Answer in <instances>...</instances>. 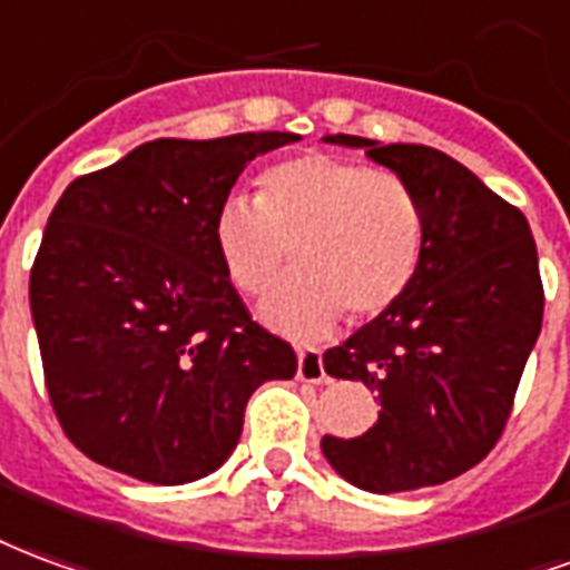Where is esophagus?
Listing matches in <instances>:
<instances>
[{
  "mask_svg": "<svg viewBox=\"0 0 570 570\" xmlns=\"http://www.w3.org/2000/svg\"><path fill=\"white\" fill-rule=\"evenodd\" d=\"M325 361L318 348H301L297 352V380L303 382H325Z\"/></svg>",
  "mask_w": 570,
  "mask_h": 570,
  "instance_id": "esophagus-1",
  "label": "esophagus"
}]
</instances>
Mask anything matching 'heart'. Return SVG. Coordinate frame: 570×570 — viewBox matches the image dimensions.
I'll list each match as a JSON object with an SVG mask.
<instances>
[{"mask_svg":"<svg viewBox=\"0 0 570 570\" xmlns=\"http://www.w3.org/2000/svg\"><path fill=\"white\" fill-rule=\"evenodd\" d=\"M224 273L248 297L279 282L294 248L297 276L264 315L291 336L343 318H380L413 288L428 239L425 203L401 173L336 154H297L257 176V197H227L212 222Z\"/></svg>","mask_w":570,"mask_h":570,"instance_id":"heart-1","label":"heart"}]
</instances>
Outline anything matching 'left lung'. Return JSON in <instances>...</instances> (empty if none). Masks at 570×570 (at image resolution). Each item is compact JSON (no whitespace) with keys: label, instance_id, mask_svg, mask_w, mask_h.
<instances>
[{"label":"left lung","instance_id":"1","mask_svg":"<svg viewBox=\"0 0 570 570\" xmlns=\"http://www.w3.org/2000/svg\"><path fill=\"white\" fill-rule=\"evenodd\" d=\"M327 142L401 173L425 203L428 239L404 301L325 352V371L364 382L382 410L361 438L325 434L322 452L380 495L446 483L492 452L513 413L543 322L538 245L525 215L450 154L346 132Z\"/></svg>","mask_w":570,"mask_h":570}]
</instances>
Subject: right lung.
<instances>
[{"label": "right lung", "mask_w": 570, "mask_h": 570, "mask_svg": "<svg viewBox=\"0 0 570 570\" xmlns=\"http://www.w3.org/2000/svg\"><path fill=\"white\" fill-rule=\"evenodd\" d=\"M294 139H154L57 199L29 309L57 422L87 459L154 485L199 480L234 452L257 385L297 373L212 239L243 166Z\"/></svg>", "instance_id": "right-lung-1"}]
</instances>
